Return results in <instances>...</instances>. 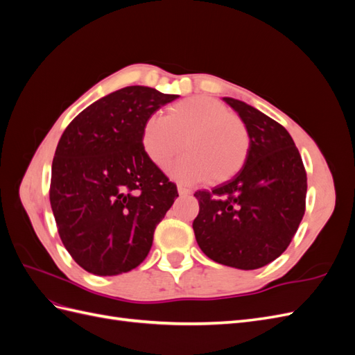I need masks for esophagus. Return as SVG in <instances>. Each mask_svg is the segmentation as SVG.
I'll use <instances>...</instances> for the list:
<instances>
[{"mask_svg": "<svg viewBox=\"0 0 355 355\" xmlns=\"http://www.w3.org/2000/svg\"><path fill=\"white\" fill-rule=\"evenodd\" d=\"M178 191L180 196H191L192 191L189 188H185V187H178Z\"/></svg>", "mask_w": 355, "mask_h": 355, "instance_id": "esophagus-1", "label": "esophagus"}]
</instances>
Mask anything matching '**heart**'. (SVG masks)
Listing matches in <instances>:
<instances>
[{"mask_svg":"<svg viewBox=\"0 0 355 355\" xmlns=\"http://www.w3.org/2000/svg\"><path fill=\"white\" fill-rule=\"evenodd\" d=\"M141 144L153 163L164 170L185 146L187 155L170 168L180 182L207 179L214 184L232 178L250 149L249 128L239 115L216 99L192 96L153 114L142 127Z\"/></svg>","mask_w":355,"mask_h":355,"instance_id":"heart-1","label":"heart"}]
</instances>
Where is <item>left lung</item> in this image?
I'll return each instance as SVG.
<instances>
[{"label": "left lung", "mask_w": 355, "mask_h": 355, "mask_svg": "<svg viewBox=\"0 0 355 355\" xmlns=\"http://www.w3.org/2000/svg\"><path fill=\"white\" fill-rule=\"evenodd\" d=\"M249 128L243 168L211 191H197L192 228L214 262L256 270L280 256L305 213L306 171L292 136L272 118L241 101L223 98Z\"/></svg>", "instance_id": "8db88e82"}]
</instances>
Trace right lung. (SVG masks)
I'll use <instances>...</instances> for the list:
<instances>
[{
    "instance_id": "right-lung-1",
    "label": "right lung",
    "mask_w": 355,
    "mask_h": 355,
    "mask_svg": "<svg viewBox=\"0 0 355 355\" xmlns=\"http://www.w3.org/2000/svg\"><path fill=\"white\" fill-rule=\"evenodd\" d=\"M176 98L130 85L87 106L63 132L50 204L63 245L85 271L123 274L151 250L157 225L179 194L144 153L141 135L146 118Z\"/></svg>"
}]
</instances>
